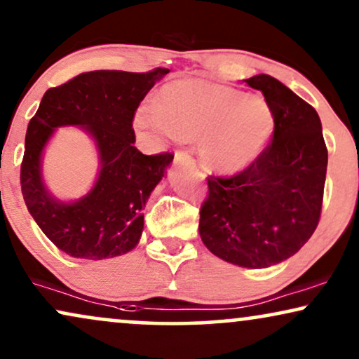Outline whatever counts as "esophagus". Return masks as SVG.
<instances>
[{
    "mask_svg": "<svg viewBox=\"0 0 359 359\" xmlns=\"http://www.w3.org/2000/svg\"><path fill=\"white\" fill-rule=\"evenodd\" d=\"M175 162H185L189 165H195V158L187 151H184V149L175 151Z\"/></svg>",
    "mask_w": 359,
    "mask_h": 359,
    "instance_id": "1",
    "label": "esophagus"
}]
</instances>
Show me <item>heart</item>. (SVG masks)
Masks as SVG:
<instances>
[{
  "mask_svg": "<svg viewBox=\"0 0 359 359\" xmlns=\"http://www.w3.org/2000/svg\"><path fill=\"white\" fill-rule=\"evenodd\" d=\"M140 133L197 139L205 165L238 172L255 162L275 133L273 109L260 94L225 84L185 79L167 84L152 106L135 112Z\"/></svg>",
  "mask_w": 359,
  "mask_h": 359,
  "instance_id": "1",
  "label": "heart"
}]
</instances>
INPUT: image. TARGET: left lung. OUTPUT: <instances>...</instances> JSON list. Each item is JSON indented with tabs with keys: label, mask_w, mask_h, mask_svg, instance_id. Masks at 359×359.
<instances>
[{
	"label": "left lung",
	"mask_w": 359,
	"mask_h": 359,
	"mask_svg": "<svg viewBox=\"0 0 359 359\" xmlns=\"http://www.w3.org/2000/svg\"><path fill=\"white\" fill-rule=\"evenodd\" d=\"M245 83L273 109V137L243 170L207 177L198 232L222 260L265 269L294 255L318 226L328 149L313 106L269 74Z\"/></svg>",
	"instance_id": "8db88e82"
}]
</instances>
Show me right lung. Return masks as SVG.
<instances>
[{"mask_svg": "<svg viewBox=\"0 0 359 359\" xmlns=\"http://www.w3.org/2000/svg\"><path fill=\"white\" fill-rule=\"evenodd\" d=\"M169 69L151 72L89 71L44 93L26 130L21 192L44 235L74 258L104 260L130 252L144 229L142 207L164 177L174 154L146 156L134 146L140 101ZM84 126L97 140L102 172L79 203L53 199L40 180V154L52 130Z\"/></svg>", "mask_w": 359, "mask_h": 359, "instance_id": "right-lung-1", "label": "right lung"}]
</instances>
